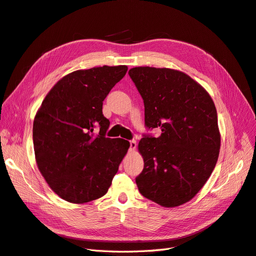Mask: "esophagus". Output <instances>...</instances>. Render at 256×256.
<instances>
[{
  "mask_svg": "<svg viewBox=\"0 0 256 256\" xmlns=\"http://www.w3.org/2000/svg\"><path fill=\"white\" fill-rule=\"evenodd\" d=\"M130 144V147H129V151H134L136 148V140H131L129 142Z\"/></svg>",
  "mask_w": 256,
  "mask_h": 256,
  "instance_id": "esophagus-1",
  "label": "esophagus"
}]
</instances>
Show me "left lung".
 <instances>
[{
    "label": "left lung",
    "mask_w": 256,
    "mask_h": 256,
    "mask_svg": "<svg viewBox=\"0 0 256 256\" xmlns=\"http://www.w3.org/2000/svg\"><path fill=\"white\" fill-rule=\"evenodd\" d=\"M144 100L145 126L138 151L144 169L136 178L142 196L162 207L189 202L205 185L220 148L218 114L207 91L186 74L169 68L129 70Z\"/></svg>",
    "instance_id": "1"
}]
</instances>
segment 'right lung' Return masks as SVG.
I'll return each instance as SVG.
<instances>
[{"instance_id": "add662e5", "label": "right lung", "mask_w": 256, "mask_h": 256, "mask_svg": "<svg viewBox=\"0 0 256 256\" xmlns=\"http://www.w3.org/2000/svg\"><path fill=\"white\" fill-rule=\"evenodd\" d=\"M128 67L76 70L52 87L34 120V147L38 170L58 196L84 204L107 193L130 146L106 138L110 122L103 100L125 76ZM98 128L96 135L94 129Z\"/></svg>"}]
</instances>
